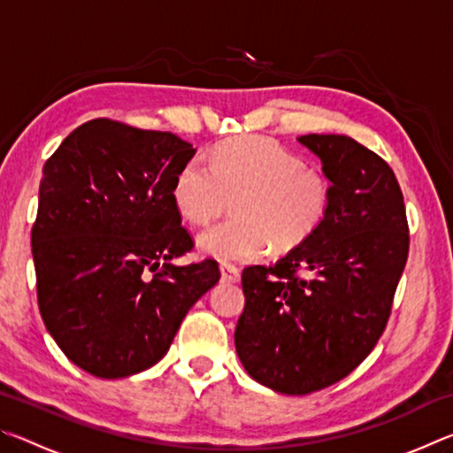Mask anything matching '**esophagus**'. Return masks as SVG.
<instances>
[{"instance_id": "34e87169", "label": "esophagus", "mask_w": 453, "mask_h": 453, "mask_svg": "<svg viewBox=\"0 0 453 453\" xmlns=\"http://www.w3.org/2000/svg\"><path fill=\"white\" fill-rule=\"evenodd\" d=\"M219 270H221V278L226 281H240V270H237L234 264H221Z\"/></svg>"}]
</instances>
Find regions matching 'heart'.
Here are the masks:
<instances>
[{
  "label": "heart",
  "mask_w": 453,
  "mask_h": 453,
  "mask_svg": "<svg viewBox=\"0 0 453 453\" xmlns=\"http://www.w3.org/2000/svg\"><path fill=\"white\" fill-rule=\"evenodd\" d=\"M234 197L235 218L199 234L205 256L242 262L272 250L300 248L318 232L334 199L332 180L300 153L265 135L219 143L203 157H189L173 175L172 199L189 224L218 218Z\"/></svg>",
  "instance_id": "heart-1"
}]
</instances>
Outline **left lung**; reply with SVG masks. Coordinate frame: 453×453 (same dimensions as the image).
Here are the masks:
<instances>
[{"instance_id":"8db88e82","label":"left lung","mask_w":453,"mask_h":453,"mask_svg":"<svg viewBox=\"0 0 453 453\" xmlns=\"http://www.w3.org/2000/svg\"><path fill=\"white\" fill-rule=\"evenodd\" d=\"M297 140L324 164L332 205L318 232L278 264L245 267L235 327L245 372L288 395L319 392L370 356L410 251L403 196L386 159L348 135Z\"/></svg>"}]
</instances>
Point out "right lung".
Here are the masks:
<instances>
[{"mask_svg": "<svg viewBox=\"0 0 453 453\" xmlns=\"http://www.w3.org/2000/svg\"><path fill=\"white\" fill-rule=\"evenodd\" d=\"M194 153L170 132L97 118L43 165L32 226L37 303L67 359L96 378L157 364L221 278L216 259L172 264L196 245L172 199L173 175Z\"/></svg>", "mask_w": 453, "mask_h": 453, "instance_id": "1", "label": "right lung"}]
</instances>
